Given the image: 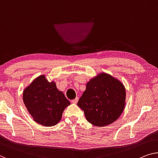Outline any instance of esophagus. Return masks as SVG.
Masks as SVG:
<instances>
[{"label": "esophagus", "mask_w": 158, "mask_h": 158, "mask_svg": "<svg viewBox=\"0 0 158 158\" xmlns=\"http://www.w3.org/2000/svg\"><path fill=\"white\" fill-rule=\"evenodd\" d=\"M78 101H79V98L78 97H76L74 98V99H73L72 101V103H77V102H78Z\"/></svg>", "instance_id": "34e87169"}]
</instances>
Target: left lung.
Segmentation results:
<instances>
[{
	"label": "left lung",
	"mask_w": 158,
	"mask_h": 158,
	"mask_svg": "<svg viewBox=\"0 0 158 158\" xmlns=\"http://www.w3.org/2000/svg\"><path fill=\"white\" fill-rule=\"evenodd\" d=\"M126 89L118 79L100 73L86 84L77 105L88 122L102 127L111 124L122 114L126 106Z\"/></svg>",
	"instance_id": "1"
}]
</instances>
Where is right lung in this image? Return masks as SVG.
<instances>
[{"label": "right lung", "mask_w": 158, "mask_h": 158, "mask_svg": "<svg viewBox=\"0 0 158 158\" xmlns=\"http://www.w3.org/2000/svg\"><path fill=\"white\" fill-rule=\"evenodd\" d=\"M23 99L27 111L36 123L53 126L61 121L62 113L70 105L55 81L49 82L44 75L35 79L24 89Z\"/></svg>", "instance_id": "add662e5"}]
</instances>
